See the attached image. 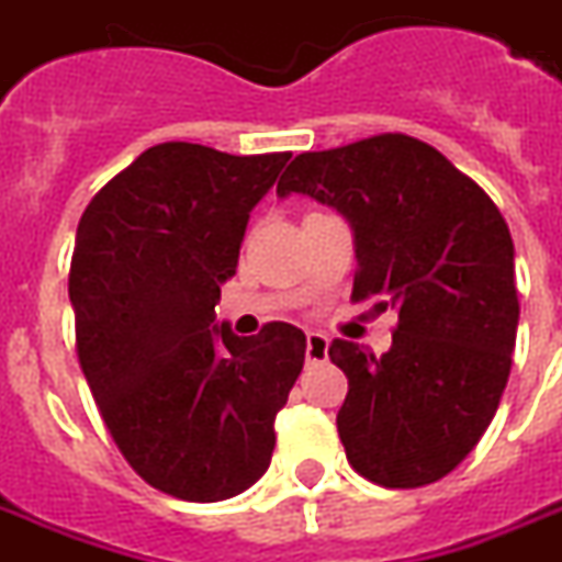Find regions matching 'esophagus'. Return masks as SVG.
<instances>
[{"label": "esophagus", "mask_w": 562, "mask_h": 562, "mask_svg": "<svg viewBox=\"0 0 562 562\" xmlns=\"http://www.w3.org/2000/svg\"><path fill=\"white\" fill-rule=\"evenodd\" d=\"M325 355H328V337L319 330H311L304 337V358H307V363H319V360H325Z\"/></svg>", "instance_id": "esophagus-1"}]
</instances>
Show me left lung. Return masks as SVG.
I'll use <instances>...</instances> for the list:
<instances>
[{"instance_id":"left-lung-1","label":"left lung","mask_w":562,"mask_h":562,"mask_svg":"<svg viewBox=\"0 0 562 562\" xmlns=\"http://www.w3.org/2000/svg\"><path fill=\"white\" fill-rule=\"evenodd\" d=\"M307 193L351 222V302L393 307V349L328 346L349 393L337 413L351 469L390 490L434 484L490 428L510 378L519 295L510 228L434 146L375 134L304 151L278 195Z\"/></svg>"}]
</instances>
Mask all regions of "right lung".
<instances>
[{"label":"right lung","mask_w":562,"mask_h":562,"mask_svg":"<svg viewBox=\"0 0 562 562\" xmlns=\"http://www.w3.org/2000/svg\"><path fill=\"white\" fill-rule=\"evenodd\" d=\"M290 151L228 155L158 143L81 213L69 263L76 351L128 467L184 502H222L269 467L276 416L304 367V334L211 329L249 211Z\"/></svg>","instance_id":"1"}]
</instances>
